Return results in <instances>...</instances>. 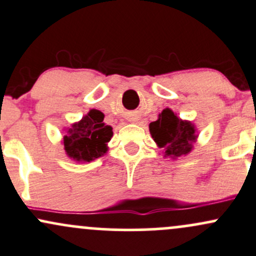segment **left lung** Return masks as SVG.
I'll use <instances>...</instances> for the list:
<instances>
[{
    "label": "left lung",
    "instance_id": "8db88e82",
    "mask_svg": "<svg viewBox=\"0 0 256 256\" xmlns=\"http://www.w3.org/2000/svg\"><path fill=\"white\" fill-rule=\"evenodd\" d=\"M150 132L165 156L178 159L187 156L196 141V130L190 122L178 118L169 108L159 114L158 120L150 124Z\"/></svg>",
    "mask_w": 256,
    "mask_h": 256
}]
</instances>
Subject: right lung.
Instances as JSON below:
<instances>
[{
	"label": "right lung",
	"instance_id": "add662e5",
	"mask_svg": "<svg viewBox=\"0 0 256 256\" xmlns=\"http://www.w3.org/2000/svg\"><path fill=\"white\" fill-rule=\"evenodd\" d=\"M103 120L102 112L91 109L80 122L72 124L63 138L64 150L69 158L90 162L104 156L108 150L106 143L113 137V128Z\"/></svg>",
	"mask_w": 256,
	"mask_h": 256
}]
</instances>
